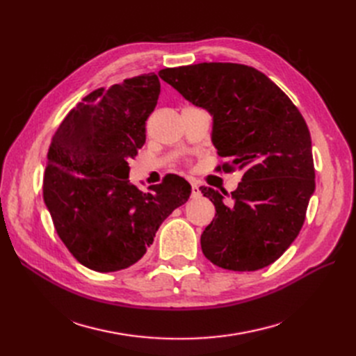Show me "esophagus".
I'll return each instance as SVG.
<instances>
[{
    "label": "esophagus",
    "instance_id": "34e87169",
    "mask_svg": "<svg viewBox=\"0 0 356 356\" xmlns=\"http://www.w3.org/2000/svg\"><path fill=\"white\" fill-rule=\"evenodd\" d=\"M200 196V190L196 182H191V197H199Z\"/></svg>",
    "mask_w": 356,
    "mask_h": 356
}]
</instances>
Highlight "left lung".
<instances>
[{
	"instance_id": "obj_1",
	"label": "left lung",
	"mask_w": 356,
	"mask_h": 356,
	"mask_svg": "<svg viewBox=\"0 0 356 356\" xmlns=\"http://www.w3.org/2000/svg\"><path fill=\"white\" fill-rule=\"evenodd\" d=\"M159 75L212 115V144L232 159L222 169L243 170L232 203L224 202L225 193L200 187L217 211L200 236L204 257L234 272L272 264L303 227L315 191L303 115L267 75L241 63L203 62Z\"/></svg>"
}]
</instances>
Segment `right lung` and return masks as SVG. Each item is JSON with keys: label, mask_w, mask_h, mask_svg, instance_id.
Returning a JSON list of instances; mask_svg holds the SVG:
<instances>
[{"label": "right lung", "mask_w": 356, "mask_h": 356, "mask_svg": "<svg viewBox=\"0 0 356 356\" xmlns=\"http://www.w3.org/2000/svg\"><path fill=\"white\" fill-rule=\"evenodd\" d=\"M154 72L89 93L58 127L47 153L42 197L60 241L95 272L135 264L191 186L178 175L141 191L129 182L127 161L145 143L156 108Z\"/></svg>", "instance_id": "1"}]
</instances>
